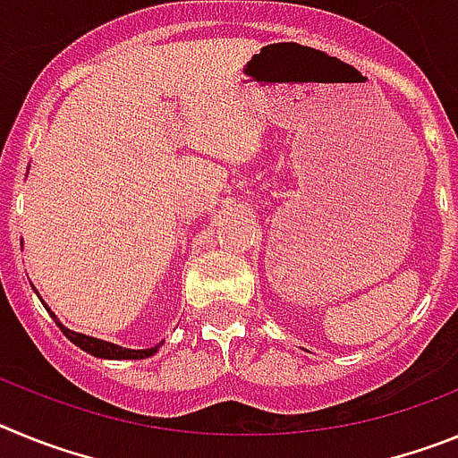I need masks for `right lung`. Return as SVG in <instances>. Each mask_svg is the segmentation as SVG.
<instances>
[{"label":"right lung","mask_w":458,"mask_h":458,"mask_svg":"<svg viewBox=\"0 0 458 458\" xmlns=\"http://www.w3.org/2000/svg\"><path fill=\"white\" fill-rule=\"evenodd\" d=\"M55 317V314H52ZM56 321V318H55ZM59 327H62V333L66 335L68 339H71L75 346H80L82 351H87V353L96 355V358H107V360H141V358H148V355L156 353L157 349H144V351H131V349H123V346H116V344H109V342H103V339H93V337H87V335H80V333H72V330H68V327H64L62 323H59Z\"/></svg>","instance_id":"right-lung-1"}]
</instances>
